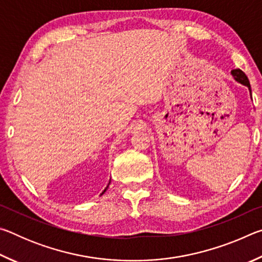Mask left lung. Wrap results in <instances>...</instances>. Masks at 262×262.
<instances>
[{
	"mask_svg": "<svg viewBox=\"0 0 262 262\" xmlns=\"http://www.w3.org/2000/svg\"><path fill=\"white\" fill-rule=\"evenodd\" d=\"M231 74H232L233 78L236 79L237 82L242 83L243 85L247 86V88H248V90H250V92H251V85H250V81H248L247 76H246V75H245V73L243 72V70H241V69H233L232 72H231Z\"/></svg>",
	"mask_w": 262,
	"mask_h": 262,
	"instance_id": "obj_1",
	"label": "left lung"
}]
</instances>
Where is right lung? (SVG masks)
I'll return each mask as SVG.
<instances>
[{
    "mask_svg": "<svg viewBox=\"0 0 262 262\" xmlns=\"http://www.w3.org/2000/svg\"><path fill=\"white\" fill-rule=\"evenodd\" d=\"M107 187H108V186H107ZM107 187H106V188H105V189H104V192H103V193H101V194H100V195H103V194H104V193H105V192H106V189H107Z\"/></svg>",
    "mask_w": 262,
    "mask_h": 262,
    "instance_id": "add662e5",
    "label": "right lung"
}]
</instances>
